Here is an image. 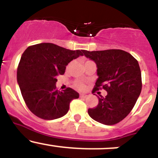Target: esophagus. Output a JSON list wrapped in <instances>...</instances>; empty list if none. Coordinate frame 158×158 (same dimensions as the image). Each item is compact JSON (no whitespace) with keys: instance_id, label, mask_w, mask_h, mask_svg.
I'll return each instance as SVG.
<instances>
[{"instance_id":"34e87169","label":"esophagus","mask_w":158,"mask_h":158,"mask_svg":"<svg viewBox=\"0 0 158 158\" xmlns=\"http://www.w3.org/2000/svg\"><path fill=\"white\" fill-rule=\"evenodd\" d=\"M80 97L82 98H85L87 97L86 94H80Z\"/></svg>"}]
</instances>
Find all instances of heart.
<instances>
[{
    "mask_svg": "<svg viewBox=\"0 0 158 158\" xmlns=\"http://www.w3.org/2000/svg\"><path fill=\"white\" fill-rule=\"evenodd\" d=\"M76 88L79 89H84L85 85H84L82 83V82H76Z\"/></svg>",
    "mask_w": 158,
    "mask_h": 158,
    "instance_id": "obj_1",
    "label": "heart"
}]
</instances>
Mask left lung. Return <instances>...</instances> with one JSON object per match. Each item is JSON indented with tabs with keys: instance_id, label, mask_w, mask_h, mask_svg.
<instances>
[{
	"instance_id": "obj_1",
	"label": "left lung",
	"mask_w": 158,
	"mask_h": 158,
	"mask_svg": "<svg viewBox=\"0 0 158 158\" xmlns=\"http://www.w3.org/2000/svg\"><path fill=\"white\" fill-rule=\"evenodd\" d=\"M84 56L95 63L97 79L92 92L103 88L98 104L89 109L91 118L99 123L111 125L123 120L135 106L141 92V73L138 62L122 49L82 50Z\"/></svg>"
}]
</instances>
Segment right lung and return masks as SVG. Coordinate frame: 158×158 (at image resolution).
I'll return each instance as SVG.
<instances>
[{"mask_svg":"<svg viewBox=\"0 0 158 158\" xmlns=\"http://www.w3.org/2000/svg\"><path fill=\"white\" fill-rule=\"evenodd\" d=\"M83 56L82 50H70L50 43L30 46L22 54L17 79L25 103L40 118L53 120L64 116L69 103L79 98L71 88L56 89L57 76L64 74L72 60Z\"/></svg>","mask_w":158,"mask_h":158,"instance_id":"obj_1","label":"right lung"}]
</instances>
